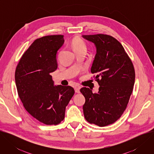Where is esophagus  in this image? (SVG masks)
Here are the masks:
<instances>
[{"label":"esophagus","mask_w":154,"mask_h":154,"mask_svg":"<svg viewBox=\"0 0 154 154\" xmlns=\"http://www.w3.org/2000/svg\"><path fill=\"white\" fill-rule=\"evenodd\" d=\"M80 86H76L75 88H74L75 92L77 93H80Z\"/></svg>","instance_id":"1"}]
</instances>
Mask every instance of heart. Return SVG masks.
<instances>
[{
  "mask_svg": "<svg viewBox=\"0 0 154 154\" xmlns=\"http://www.w3.org/2000/svg\"><path fill=\"white\" fill-rule=\"evenodd\" d=\"M72 46L74 52L83 50V49H86V46L85 45V43L82 39L79 38H75L73 40Z\"/></svg>",
  "mask_w": 154,
  "mask_h": 154,
  "instance_id": "obj_1",
  "label": "heart"
}]
</instances>
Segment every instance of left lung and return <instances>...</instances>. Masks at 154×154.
I'll list each match as a JSON object with an SVG mask.
<instances>
[{
	"mask_svg": "<svg viewBox=\"0 0 154 154\" xmlns=\"http://www.w3.org/2000/svg\"><path fill=\"white\" fill-rule=\"evenodd\" d=\"M93 43L96 54L91 69L96 74L99 91L83 87L84 116L91 124L104 127L116 121L125 109L135 80L134 65L121 44L106 35H82Z\"/></svg>",
	"mask_w": 154,
	"mask_h": 154,
	"instance_id": "1",
	"label": "left lung"
}]
</instances>
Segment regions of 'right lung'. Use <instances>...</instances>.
Listing matches in <instances>:
<instances>
[{"instance_id":"right-lung-1","label":"right lung","mask_w":154,"mask_h":154,"mask_svg":"<svg viewBox=\"0 0 154 154\" xmlns=\"http://www.w3.org/2000/svg\"><path fill=\"white\" fill-rule=\"evenodd\" d=\"M64 42L63 35L36 39L21 57L15 71L17 93L26 110L46 125L64 118L66 106L74 94L70 86L54 85L50 73L58 68L57 55Z\"/></svg>"}]
</instances>
